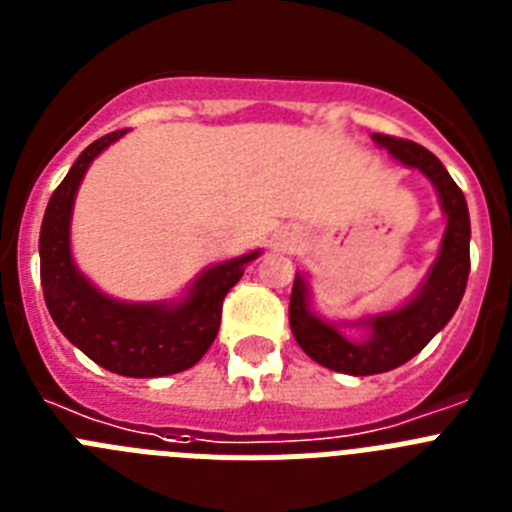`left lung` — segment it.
<instances>
[{
  "label": "left lung",
  "mask_w": 512,
  "mask_h": 512,
  "mask_svg": "<svg viewBox=\"0 0 512 512\" xmlns=\"http://www.w3.org/2000/svg\"><path fill=\"white\" fill-rule=\"evenodd\" d=\"M372 140L374 146L384 148L402 166L420 171L433 184L446 228L438 243L436 261L425 271L423 282L413 297L395 310L336 323L312 310V292L305 274L295 277L289 297V325L295 341L312 361L351 377L390 372L420 354L438 330L454 318L469 279L472 225L464 192L428 148L382 133H372ZM346 329H356L362 336L348 337Z\"/></svg>",
  "instance_id": "8db88e82"
}]
</instances>
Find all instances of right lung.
Instances as JSON below:
<instances>
[{
	"mask_svg": "<svg viewBox=\"0 0 512 512\" xmlns=\"http://www.w3.org/2000/svg\"><path fill=\"white\" fill-rule=\"evenodd\" d=\"M128 130L102 135L81 151L51 194L40 225V282L53 323L94 364L122 377H166L194 366L220 328L223 300L261 248L207 266L174 300L128 302L104 295L76 266L71 217L94 158Z\"/></svg>",
	"mask_w": 512,
	"mask_h": 512,
	"instance_id": "obj_1",
	"label": "right lung"
}]
</instances>
